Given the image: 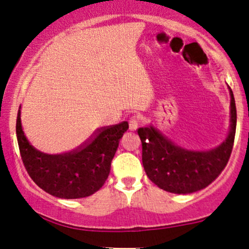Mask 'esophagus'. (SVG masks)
Instances as JSON below:
<instances>
[{"label": "esophagus", "mask_w": 249, "mask_h": 249, "mask_svg": "<svg viewBox=\"0 0 249 249\" xmlns=\"http://www.w3.org/2000/svg\"><path fill=\"white\" fill-rule=\"evenodd\" d=\"M139 123H141V118H139L138 116H132L130 118V121H128V125H130V130H137L138 128V125Z\"/></svg>", "instance_id": "1"}]
</instances>
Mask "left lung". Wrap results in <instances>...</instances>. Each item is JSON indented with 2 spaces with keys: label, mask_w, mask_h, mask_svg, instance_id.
Masks as SVG:
<instances>
[{
  "label": "left lung",
  "mask_w": 249,
  "mask_h": 249,
  "mask_svg": "<svg viewBox=\"0 0 249 249\" xmlns=\"http://www.w3.org/2000/svg\"><path fill=\"white\" fill-rule=\"evenodd\" d=\"M231 90V88H230ZM231 131L226 142L206 152L176 146L153 127L138 128L142 165L150 180L171 193L186 194L207 187L221 173L234 145L236 107L231 90Z\"/></svg>",
  "instance_id": "left-lung-1"
}]
</instances>
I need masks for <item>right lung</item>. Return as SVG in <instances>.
<instances>
[{"mask_svg":"<svg viewBox=\"0 0 249 249\" xmlns=\"http://www.w3.org/2000/svg\"><path fill=\"white\" fill-rule=\"evenodd\" d=\"M127 128V122L101 127L76 150L47 154L28 142L19 110L16 121L19 153L28 174L43 191L62 199L85 198L104 185L119 139Z\"/></svg>","mask_w":249,"mask_h":249,"instance_id":"add662e5","label":"right lung"}]
</instances>
